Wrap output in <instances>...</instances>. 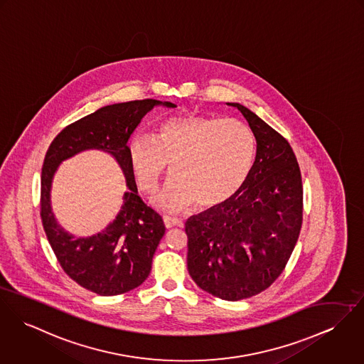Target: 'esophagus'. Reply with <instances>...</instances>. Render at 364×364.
<instances>
[{
  "label": "esophagus",
  "instance_id": "34e87169",
  "mask_svg": "<svg viewBox=\"0 0 364 364\" xmlns=\"http://www.w3.org/2000/svg\"><path fill=\"white\" fill-rule=\"evenodd\" d=\"M163 223H164L166 229H171V228H176V226H183L181 219L171 218V216H163Z\"/></svg>",
  "mask_w": 364,
  "mask_h": 364
}]
</instances>
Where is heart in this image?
Returning a JSON list of instances; mask_svg holds the SVG:
<instances>
[{"instance_id":"b5f03b06","label":"heart","mask_w":364,"mask_h":364,"mask_svg":"<svg viewBox=\"0 0 364 364\" xmlns=\"http://www.w3.org/2000/svg\"><path fill=\"white\" fill-rule=\"evenodd\" d=\"M254 154L255 141L247 124L196 113L166 117L152 138L136 135L127 146L131 171L144 193L155 191L168 163L173 177L152 198L167 212L196 202L208 209L229 201L247 180Z\"/></svg>"}]
</instances>
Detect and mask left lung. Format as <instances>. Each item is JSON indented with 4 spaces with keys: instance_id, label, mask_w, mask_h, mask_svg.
<instances>
[{
    "instance_id": "obj_1",
    "label": "left lung",
    "mask_w": 364,
    "mask_h": 364,
    "mask_svg": "<svg viewBox=\"0 0 364 364\" xmlns=\"http://www.w3.org/2000/svg\"><path fill=\"white\" fill-rule=\"evenodd\" d=\"M257 144L242 188L229 201L186 222L187 268L202 290L237 301L282 274L303 222V186L289 142L239 103Z\"/></svg>"
}]
</instances>
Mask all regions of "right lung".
I'll list each match as a JSON object with an SVG mask.
<instances>
[{
  "label": "right lung",
  "instance_id": "obj_1",
  "mask_svg": "<svg viewBox=\"0 0 364 364\" xmlns=\"http://www.w3.org/2000/svg\"><path fill=\"white\" fill-rule=\"evenodd\" d=\"M155 106L176 107L155 99L105 106L67 125L47 149L41 168L43 228L64 272L82 287L100 296L129 291L148 278L152 258L164 235L162 216L141 200L127 158V142ZM87 149L110 153L121 164L129 191L117 219L102 232L75 238L57 223L50 209L52 177L65 159Z\"/></svg>",
  "mask_w": 364,
  "mask_h": 364
}]
</instances>
